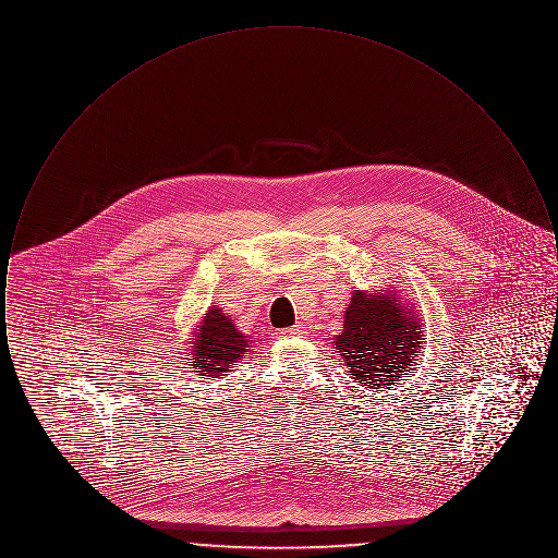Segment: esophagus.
Masks as SVG:
<instances>
[{"instance_id":"obj_1","label":"esophagus","mask_w":558,"mask_h":558,"mask_svg":"<svg viewBox=\"0 0 558 558\" xmlns=\"http://www.w3.org/2000/svg\"><path fill=\"white\" fill-rule=\"evenodd\" d=\"M280 335H282V337H303V335H307V332H305V328H303L301 324H296V326L280 330Z\"/></svg>"}]
</instances>
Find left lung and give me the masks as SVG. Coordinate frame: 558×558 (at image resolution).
I'll return each mask as SVG.
<instances>
[{
	"label": "left lung",
	"mask_w": 558,
	"mask_h": 558,
	"mask_svg": "<svg viewBox=\"0 0 558 558\" xmlns=\"http://www.w3.org/2000/svg\"><path fill=\"white\" fill-rule=\"evenodd\" d=\"M426 347L423 322L393 284L387 291H353L335 351L364 389H391Z\"/></svg>",
	"instance_id": "obj_1"
}]
</instances>
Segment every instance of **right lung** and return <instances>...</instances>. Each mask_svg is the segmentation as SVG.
Listing matches in <instances>:
<instances>
[{"mask_svg": "<svg viewBox=\"0 0 558 558\" xmlns=\"http://www.w3.org/2000/svg\"><path fill=\"white\" fill-rule=\"evenodd\" d=\"M187 339V366L198 372L201 378H221L230 368H236L251 341L236 330L230 316L221 307L211 305Z\"/></svg>", "mask_w": 558, "mask_h": 558, "instance_id": "obj_1", "label": "right lung"}]
</instances>
